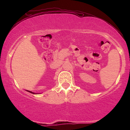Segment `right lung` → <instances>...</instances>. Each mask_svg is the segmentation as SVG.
I'll return each instance as SVG.
<instances>
[{"instance_id": "add662e5", "label": "right lung", "mask_w": 130, "mask_h": 130, "mask_svg": "<svg viewBox=\"0 0 130 130\" xmlns=\"http://www.w3.org/2000/svg\"><path fill=\"white\" fill-rule=\"evenodd\" d=\"M26 91H27V92H30V93H32V94H38V93H34V92H31V91H27V90H26Z\"/></svg>"}]
</instances>
